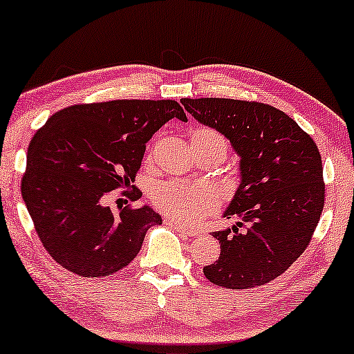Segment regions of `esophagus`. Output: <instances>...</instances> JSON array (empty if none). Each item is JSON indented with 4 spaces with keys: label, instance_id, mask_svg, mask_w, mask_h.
Returning a JSON list of instances; mask_svg holds the SVG:
<instances>
[{
    "label": "esophagus",
    "instance_id": "1",
    "mask_svg": "<svg viewBox=\"0 0 354 354\" xmlns=\"http://www.w3.org/2000/svg\"><path fill=\"white\" fill-rule=\"evenodd\" d=\"M166 222L169 225H172L174 229H177L178 232H182V234H185L187 236H196L198 235V230L196 229H192V227H187L183 224H178L177 221H172V219H166Z\"/></svg>",
    "mask_w": 354,
    "mask_h": 354
}]
</instances>
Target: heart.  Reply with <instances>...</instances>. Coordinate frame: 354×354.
<instances>
[{
  "label": "heart",
  "mask_w": 354,
  "mask_h": 354,
  "mask_svg": "<svg viewBox=\"0 0 354 354\" xmlns=\"http://www.w3.org/2000/svg\"><path fill=\"white\" fill-rule=\"evenodd\" d=\"M192 142L219 143L225 147V140L217 130L198 127L190 135ZM151 203L164 214L182 222H196L217 206V192L201 182H159L151 190Z\"/></svg>",
  "instance_id": "heart-1"
}]
</instances>
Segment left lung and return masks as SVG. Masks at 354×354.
Instances as JSON below:
<instances>
[{"label": "left lung", "mask_w": 354, "mask_h": 354, "mask_svg": "<svg viewBox=\"0 0 354 354\" xmlns=\"http://www.w3.org/2000/svg\"><path fill=\"white\" fill-rule=\"evenodd\" d=\"M196 120L230 140L241 182L225 217L240 222L212 232L216 263L203 268L211 283L253 288L283 274L313 239L326 198L322 159L314 140L274 106L230 98H183Z\"/></svg>", "instance_id": "1"}]
</instances>
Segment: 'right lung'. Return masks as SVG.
Returning a JSON list of instances; mask_svg holds the SVG:
<instances>
[{"label":"right lung","mask_w":354,"mask_h":354,"mask_svg":"<svg viewBox=\"0 0 354 354\" xmlns=\"http://www.w3.org/2000/svg\"><path fill=\"white\" fill-rule=\"evenodd\" d=\"M174 118L187 120L174 100H114L69 106L37 130L21 192L57 264L80 277H106L132 263L161 216L130 205L115 214L103 201L118 188L130 201L142 196L132 182L147 142Z\"/></svg>","instance_id":"add662e5"}]
</instances>
